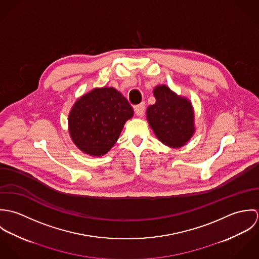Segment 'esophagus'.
Returning <instances> with one entry per match:
<instances>
[{"instance_id":"34e87169","label":"esophagus","mask_w":259,"mask_h":259,"mask_svg":"<svg viewBox=\"0 0 259 259\" xmlns=\"http://www.w3.org/2000/svg\"><path fill=\"white\" fill-rule=\"evenodd\" d=\"M145 110H146L145 103H142V104H140V105L135 107V111H136V114L138 116H142L144 114V112H145Z\"/></svg>"}]
</instances>
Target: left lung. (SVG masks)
I'll use <instances>...</instances> for the list:
<instances>
[{
	"label": "left lung",
	"instance_id": "left-lung-1",
	"mask_svg": "<svg viewBox=\"0 0 259 259\" xmlns=\"http://www.w3.org/2000/svg\"><path fill=\"white\" fill-rule=\"evenodd\" d=\"M155 104L148 107L147 119L155 137L169 148L184 147L195 133L191 102L166 84L153 89Z\"/></svg>",
	"mask_w": 259,
	"mask_h": 259
}]
</instances>
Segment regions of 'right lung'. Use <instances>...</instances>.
<instances>
[{"label":"right lung","mask_w":259,"mask_h":259,"mask_svg":"<svg viewBox=\"0 0 259 259\" xmlns=\"http://www.w3.org/2000/svg\"><path fill=\"white\" fill-rule=\"evenodd\" d=\"M134 110L120 92L112 87L95 88L78 98L68 117L74 146L91 156L110 151Z\"/></svg>","instance_id":"add662e5"}]
</instances>
